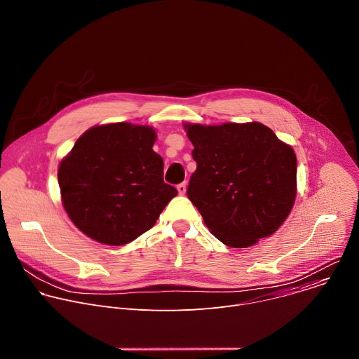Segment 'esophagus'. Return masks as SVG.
<instances>
[{"mask_svg":"<svg viewBox=\"0 0 359 359\" xmlns=\"http://www.w3.org/2000/svg\"><path fill=\"white\" fill-rule=\"evenodd\" d=\"M186 183H180V184H177V191H179V194H184L186 193Z\"/></svg>","mask_w":359,"mask_h":359,"instance_id":"esophagus-1","label":"esophagus"}]
</instances>
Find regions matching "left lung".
Instances as JSON below:
<instances>
[{
  "label": "left lung",
  "mask_w": 359,
  "mask_h": 359,
  "mask_svg": "<svg viewBox=\"0 0 359 359\" xmlns=\"http://www.w3.org/2000/svg\"><path fill=\"white\" fill-rule=\"evenodd\" d=\"M184 129L197 163L187 197L213 236L245 248L276 233L297 194L292 147L259 122Z\"/></svg>",
  "instance_id": "left-lung-1"
}]
</instances>
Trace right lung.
Masks as SVG:
<instances>
[{"label": "right lung", "mask_w": 359, "mask_h": 359, "mask_svg": "<svg viewBox=\"0 0 359 359\" xmlns=\"http://www.w3.org/2000/svg\"><path fill=\"white\" fill-rule=\"evenodd\" d=\"M156 133L126 122L93 126L58 169L64 208L88 237L109 245L133 241L155 226L177 190L163 180Z\"/></svg>", "instance_id": "right-lung-1"}]
</instances>
